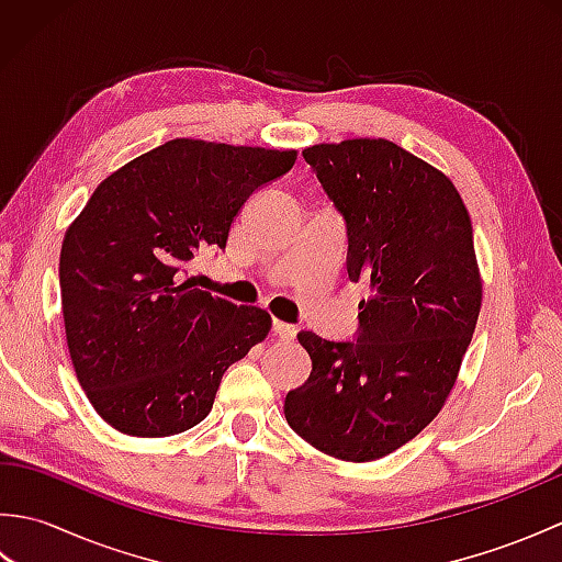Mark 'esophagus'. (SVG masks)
<instances>
[{
    "label": "esophagus",
    "instance_id": "34e87169",
    "mask_svg": "<svg viewBox=\"0 0 562 562\" xmlns=\"http://www.w3.org/2000/svg\"><path fill=\"white\" fill-rule=\"evenodd\" d=\"M272 336H278L280 340H294L296 328L292 324H282V321H272Z\"/></svg>",
    "mask_w": 562,
    "mask_h": 562
}]
</instances>
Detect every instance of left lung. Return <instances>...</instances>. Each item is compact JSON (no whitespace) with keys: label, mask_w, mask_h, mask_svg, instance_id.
I'll list each match as a JSON object with an SVG mask.
<instances>
[{"label":"left lung","mask_w":562,"mask_h":562,"mask_svg":"<svg viewBox=\"0 0 562 562\" xmlns=\"http://www.w3.org/2000/svg\"><path fill=\"white\" fill-rule=\"evenodd\" d=\"M345 222L348 278L369 280L352 340L302 330L312 374L284 398L308 445L374 461L445 405L481 312L473 226L457 188L389 139L302 151Z\"/></svg>","instance_id":"left-lung-1"}]
</instances>
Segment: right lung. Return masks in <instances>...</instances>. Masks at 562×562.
Returning a JSON list of instances; mask_svg holds the SVG:
<instances>
[{
  "mask_svg": "<svg viewBox=\"0 0 562 562\" xmlns=\"http://www.w3.org/2000/svg\"><path fill=\"white\" fill-rule=\"evenodd\" d=\"M296 151L171 139L93 190L59 254L71 364L93 411L133 437L186 432L212 411L229 364L270 316L183 282L200 250H224L244 202Z\"/></svg>",
  "mask_w": 562,
  "mask_h": 562,
  "instance_id": "add662e5",
  "label": "right lung"
}]
</instances>
